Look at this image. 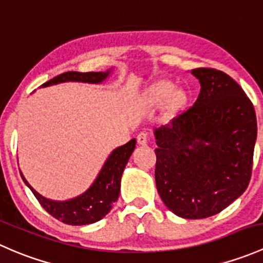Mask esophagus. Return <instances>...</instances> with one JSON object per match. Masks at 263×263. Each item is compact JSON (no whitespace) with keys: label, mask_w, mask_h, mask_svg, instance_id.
Instances as JSON below:
<instances>
[{"label":"esophagus","mask_w":263,"mask_h":263,"mask_svg":"<svg viewBox=\"0 0 263 263\" xmlns=\"http://www.w3.org/2000/svg\"><path fill=\"white\" fill-rule=\"evenodd\" d=\"M138 143L140 145H147L148 144V133L147 132H140L137 137Z\"/></svg>","instance_id":"obj_1"}]
</instances>
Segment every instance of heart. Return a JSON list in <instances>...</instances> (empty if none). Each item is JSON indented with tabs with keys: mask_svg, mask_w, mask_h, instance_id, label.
<instances>
[{
	"mask_svg": "<svg viewBox=\"0 0 263 263\" xmlns=\"http://www.w3.org/2000/svg\"><path fill=\"white\" fill-rule=\"evenodd\" d=\"M170 92H171V87L168 85H158L154 90L157 99H164V97L168 96Z\"/></svg>",
	"mask_w": 263,
	"mask_h": 263,
	"instance_id": "obj_1",
	"label": "heart"
}]
</instances>
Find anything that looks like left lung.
<instances>
[{"label":"left lung","mask_w":263,"mask_h":263,"mask_svg":"<svg viewBox=\"0 0 263 263\" xmlns=\"http://www.w3.org/2000/svg\"><path fill=\"white\" fill-rule=\"evenodd\" d=\"M200 93L186 111L154 130L157 190L176 215L204 219L247 189L257 138L254 107L239 85L214 68L191 71Z\"/></svg>","instance_id":"left-lung-1"}]
</instances>
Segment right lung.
I'll use <instances>...</instances> for the list:
<instances>
[{"mask_svg":"<svg viewBox=\"0 0 263 263\" xmlns=\"http://www.w3.org/2000/svg\"><path fill=\"white\" fill-rule=\"evenodd\" d=\"M111 69L106 72H66L45 82L42 87L58 85L62 82L101 83L109 77ZM135 143H137L135 139H132L126 144L114 149L90 189L80 196L66 201H55L42 196L31 187L30 183L20 172L21 177L35 195L40 205L55 219L69 226H86V224L96 223L112 209V204L118 200L120 194L121 175L134 151Z\"/></svg>","mask_w":263,"mask_h":263,"instance_id":"1","label":"right lung"}]
</instances>
